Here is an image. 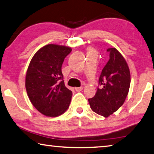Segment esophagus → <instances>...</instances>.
Wrapping results in <instances>:
<instances>
[{
    "label": "esophagus",
    "mask_w": 154,
    "mask_h": 154,
    "mask_svg": "<svg viewBox=\"0 0 154 154\" xmlns=\"http://www.w3.org/2000/svg\"><path fill=\"white\" fill-rule=\"evenodd\" d=\"M75 91H77V92H80V91H82L83 90V87H77V88H75Z\"/></svg>",
    "instance_id": "obj_1"
}]
</instances>
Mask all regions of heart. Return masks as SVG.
Returning <instances> with one entry per match:
<instances>
[{"label": "heart", "instance_id": "heart-1", "mask_svg": "<svg viewBox=\"0 0 154 154\" xmlns=\"http://www.w3.org/2000/svg\"><path fill=\"white\" fill-rule=\"evenodd\" d=\"M92 52H94V53H95V51H94V49H88V53H92Z\"/></svg>", "mask_w": 154, "mask_h": 154}]
</instances>
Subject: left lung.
I'll use <instances>...</instances> for the list:
<instances>
[{
    "mask_svg": "<svg viewBox=\"0 0 154 154\" xmlns=\"http://www.w3.org/2000/svg\"><path fill=\"white\" fill-rule=\"evenodd\" d=\"M106 51L109 59L99 77L97 91L93 98L88 99L92 110L105 118L123 105L130 83L129 68L124 57L116 48H109Z\"/></svg>",
    "mask_w": 154,
    "mask_h": 154,
    "instance_id": "8db88e82",
    "label": "left lung"
}]
</instances>
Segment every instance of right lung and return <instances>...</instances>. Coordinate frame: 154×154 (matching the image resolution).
I'll return each mask as SVG.
<instances>
[{
    "label": "right lung",
    "mask_w": 154,
    "mask_h": 154,
    "mask_svg": "<svg viewBox=\"0 0 154 154\" xmlns=\"http://www.w3.org/2000/svg\"><path fill=\"white\" fill-rule=\"evenodd\" d=\"M71 51L65 46L47 45L36 52L28 66V96L33 106L46 116H58L69 106L72 92L64 85L62 65Z\"/></svg>",
    "instance_id": "1"
}]
</instances>
